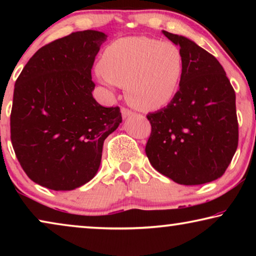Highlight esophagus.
Wrapping results in <instances>:
<instances>
[{
  "mask_svg": "<svg viewBox=\"0 0 256 256\" xmlns=\"http://www.w3.org/2000/svg\"><path fill=\"white\" fill-rule=\"evenodd\" d=\"M121 114H122V118H126L130 116V115L132 114V112L127 110V108H122V110H121Z\"/></svg>",
  "mask_w": 256,
  "mask_h": 256,
  "instance_id": "1",
  "label": "esophagus"
}]
</instances>
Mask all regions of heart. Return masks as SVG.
I'll return each mask as SVG.
<instances>
[{"mask_svg":"<svg viewBox=\"0 0 256 256\" xmlns=\"http://www.w3.org/2000/svg\"><path fill=\"white\" fill-rule=\"evenodd\" d=\"M184 73V56L171 42L126 37L104 48L98 82L110 90L126 86L128 102L141 110L166 107L176 98Z\"/></svg>","mask_w":256,"mask_h":256,"instance_id":"1","label":"heart"}]
</instances>
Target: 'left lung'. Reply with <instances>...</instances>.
Listing matches in <instances>:
<instances>
[{"label": "left lung", "instance_id": "left-lung-1", "mask_svg": "<svg viewBox=\"0 0 256 256\" xmlns=\"http://www.w3.org/2000/svg\"><path fill=\"white\" fill-rule=\"evenodd\" d=\"M162 34L180 48L184 73L176 98L146 115V157L178 184L210 183L222 176L236 152V92L216 57L186 37Z\"/></svg>", "mask_w": 256, "mask_h": 256}]
</instances>
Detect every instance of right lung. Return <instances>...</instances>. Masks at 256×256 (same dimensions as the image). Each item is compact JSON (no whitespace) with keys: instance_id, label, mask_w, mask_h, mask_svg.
<instances>
[{"instance_id":"obj_1","label":"right lung","mask_w":256,"mask_h":256,"mask_svg":"<svg viewBox=\"0 0 256 256\" xmlns=\"http://www.w3.org/2000/svg\"><path fill=\"white\" fill-rule=\"evenodd\" d=\"M107 34L73 32L40 48L15 82L12 148L31 180L71 191L96 176L104 141L122 122L118 107L93 98L90 70Z\"/></svg>"}]
</instances>
